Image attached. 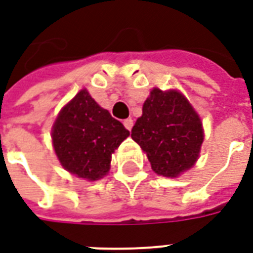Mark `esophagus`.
Returning <instances> with one entry per match:
<instances>
[{
    "label": "esophagus",
    "instance_id": "obj_1",
    "mask_svg": "<svg viewBox=\"0 0 253 253\" xmlns=\"http://www.w3.org/2000/svg\"><path fill=\"white\" fill-rule=\"evenodd\" d=\"M124 126L128 129V130H130V129H132V126H133V120L132 119L124 120Z\"/></svg>",
    "mask_w": 253,
    "mask_h": 253
}]
</instances>
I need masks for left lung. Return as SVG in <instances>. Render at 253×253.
<instances>
[{"mask_svg":"<svg viewBox=\"0 0 253 253\" xmlns=\"http://www.w3.org/2000/svg\"><path fill=\"white\" fill-rule=\"evenodd\" d=\"M132 139L158 175L176 178L191 169L204 143V128L189 99L176 90L155 87L132 128Z\"/></svg>","mask_w":253,"mask_h":253,"instance_id":"left-lung-1","label":"left lung"}]
</instances>
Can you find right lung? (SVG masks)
<instances>
[{
    "instance_id": "1",
    "label": "right lung",
    "mask_w": 253,
    "mask_h": 253,
    "mask_svg": "<svg viewBox=\"0 0 253 253\" xmlns=\"http://www.w3.org/2000/svg\"><path fill=\"white\" fill-rule=\"evenodd\" d=\"M51 136L64 169L78 178L97 180L109 172L112 154L129 130L84 88L60 110Z\"/></svg>"
}]
</instances>
